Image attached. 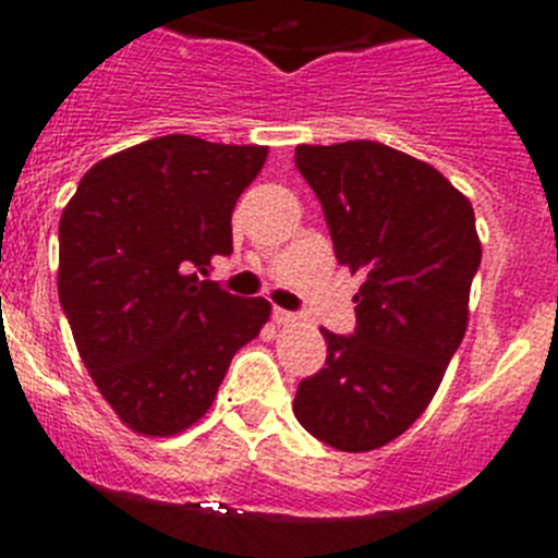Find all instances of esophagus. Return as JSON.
I'll return each mask as SVG.
<instances>
[{"label": "esophagus", "mask_w": 558, "mask_h": 558, "mask_svg": "<svg viewBox=\"0 0 558 558\" xmlns=\"http://www.w3.org/2000/svg\"><path fill=\"white\" fill-rule=\"evenodd\" d=\"M274 322L279 324V327H288V324H295V315L288 313V310H274Z\"/></svg>", "instance_id": "esophagus-1"}]
</instances>
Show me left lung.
<instances>
[{
  "mask_svg": "<svg viewBox=\"0 0 558 558\" xmlns=\"http://www.w3.org/2000/svg\"><path fill=\"white\" fill-rule=\"evenodd\" d=\"M335 256L366 282L352 338L322 329L327 366L299 383L293 413L340 452L386 447L436 397L470 324L481 236L470 198L427 161L368 140L299 145Z\"/></svg>",
  "mask_w": 558,
  "mask_h": 558,
  "instance_id": "8db88e82",
  "label": "left lung"
}]
</instances>
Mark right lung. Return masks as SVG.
Segmentation results:
<instances>
[{"instance_id": "right-lung-1", "label": "right lung", "mask_w": 558, "mask_h": 558, "mask_svg": "<svg viewBox=\"0 0 558 558\" xmlns=\"http://www.w3.org/2000/svg\"><path fill=\"white\" fill-rule=\"evenodd\" d=\"M265 159L268 147L170 133L97 161L63 209L61 307L97 391L133 433L195 425L268 324L265 299L198 276L231 254V211Z\"/></svg>"}]
</instances>
